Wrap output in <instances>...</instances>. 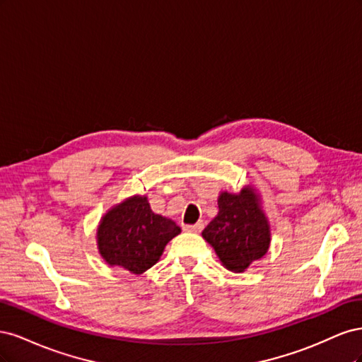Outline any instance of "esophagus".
<instances>
[{"instance_id": "1", "label": "esophagus", "mask_w": 362, "mask_h": 362, "mask_svg": "<svg viewBox=\"0 0 362 362\" xmlns=\"http://www.w3.org/2000/svg\"><path fill=\"white\" fill-rule=\"evenodd\" d=\"M184 229H185V231H189V233H201L202 229H204V223L198 222V223H194V225H185Z\"/></svg>"}]
</instances>
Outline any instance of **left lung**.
<instances>
[{
	"label": "left lung",
	"instance_id": "1",
	"mask_svg": "<svg viewBox=\"0 0 362 362\" xmlns=\"http://www.w3.org/2000/svg\"><path fill=\"white\" fill-rule=\"evenodd\" d=\"M222 264L231 272H245L270 245V229L252 189L218 196V213L202 231Z\"/></svg>",
	"mask_w": 362,
	"mask_h": 362
}]
</instances>
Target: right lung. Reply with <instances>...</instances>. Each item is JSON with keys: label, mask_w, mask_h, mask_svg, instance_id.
Returning <instances> with one entry per match:
<instances>
[{"label": "right lung", "mask_w": 362, "mask_h": 362, "mask_svg": "<svg viewBox=\"0 0 362 362\" xmlns=\"http://www.w3.org/2000/svg\"><path fill=\"white\" fill-rule=\"evenodd\" d=\"M180 233L170 218L152 213L145 196H133L103 217L98 249L110 266L139 275L156 264L164 246Z\"/></svg>", "instance_id": "right-lung-1"}]
</instances>
